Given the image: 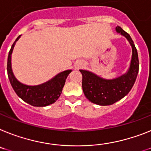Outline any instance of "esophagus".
<instances>
[{
	"instance_id": "obj_1",
	"label": "esophagus",
	"mask_w": 151,
	"mask_h": 151,
	"mask_svg": "<svg viewBox=\"0 0 151 151\" xmlns=\"http://www.w3.org/2000/svg\"><path fill=\"white\" fill-rule=\"evenodd\" d=\"M81 63H79V64H78V67H79V66H81Z\"/></svg>"
}]
</instances>
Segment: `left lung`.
<instances>
[{"label":"left lung","mask_w":151,"mask_h":151,"mask_svg":"<svg viewBox=\"0 0 151 151\" xmlns=\"http://www.w3.org/2000/svg\"><path fill=\"white\" fill-rule=\"evenodd\" d=\"M116 32L125 37L132 48L127 71L114 79H105L87 70H80L83 77L82 88L85 97L92 103L101 106L111 105L125 97L134 86L139 70L137 50L134 41L121 27H116Z\"/></svg>","instance_id":"obj_1"}]
</instances>
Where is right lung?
<instances>
[{
  "instance_id": "right-lung-1",
  "label": "right lung",
  "mask_w": 151,
  "mask_h": 151,
  "mask_svg": "<svg viewBox=\"0 0 151 151\" xmlns=\"http://www.w3.org/2000/svg\"><path fill=\"white\" fill-rule=\"evenodd\" d=\"M21 37H17L9 51L7 58V75L11 84L20 98L34 107H46L56 102L62 93L66 79L72 70H66L58 73L53 78L38 85H27L15 78L11 67V54L16 42Z\"/></svg>"
}]
</instances>
